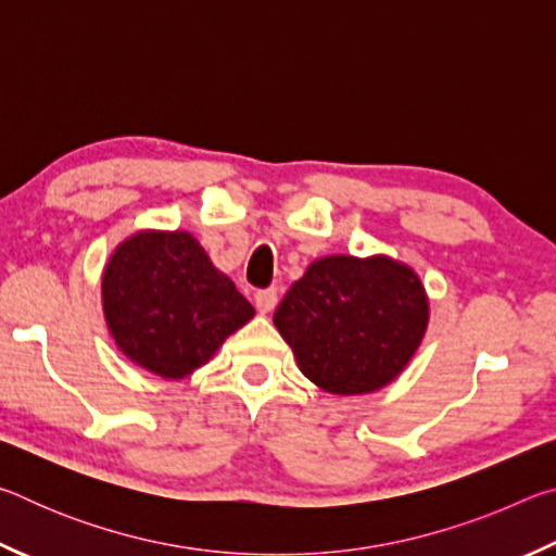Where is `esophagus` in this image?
Masks as SVG:
<instances>
[{"instance_id":"obj_1","label":"esophagus","mask_w":556,"mask_h":556,"mask_svg":"<svg viewBox=\"0 0 556 556\" xmlns=\"http://www.w3.org/2000/svg\"><path fill=\"white\" fill-rule=\"evenodd\" d=\"M255 306H257L260 314L275 312V306H277V289L271 287V289L257 291V294H255Z\"/></svg>"}]
</instances>
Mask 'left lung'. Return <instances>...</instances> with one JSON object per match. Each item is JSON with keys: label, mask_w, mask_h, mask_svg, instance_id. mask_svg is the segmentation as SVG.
Masks as SVG:
<instances>
[{"label": "left lung", "mask_w": 556, "mask_h": 556, "mask_svg": "<svg viewBox=\"0 0 556 556\" xmlns=\"http://www.w3.org/2000/svg\"><path fill=\"white\" fill-rule=\"evenodd\" d=\"M299 370L331 394H370L400 378L429 326L417 271L388 255H328L306 267L275 312Z\"/></svg>", "instance_id": "1"}]
</instances>
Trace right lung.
I'll list each match as a JSON object with an SVG mask.
<instances>
[{
    "label": "right lung",
    "mask_w": 556,
    "mask_h": 556,
    "mask_svg": "<svg viewBox=\"0 0 556 556\" xmlns=\"http://www.w3.org/2000/svg\"><path fill=\"white\" fill-rule=\"evenodd\" d=\"M102 314L119 353L164 380H184L255 306L186 230H137L102 269Z\"/></svg>",
    "instance_id": "obj_1"
}]
</instances>
